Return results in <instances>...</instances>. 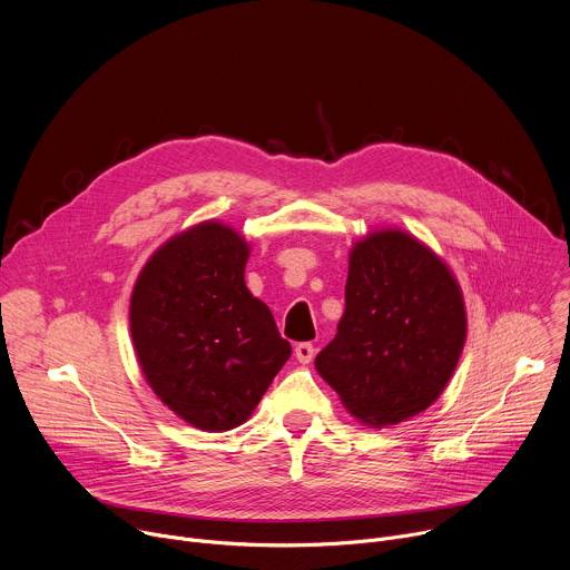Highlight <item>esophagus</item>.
<instances>
[{"instance_id": "esophagus-1", "label": "esophagus", "mask_w": 570, "mask_h": 570, "mask_svg": "<svg viewBox=\"0 0 570 570\" xmlns=\"http://www.w3.org/2000/svg\"><path fill=\"white\" fill-rule=\"evenodd\" d=\"M295 356H297L299 363H311L313 356H315V347H313L311 343H299V345L295 347Z\"/></svg>"}]
</instances>
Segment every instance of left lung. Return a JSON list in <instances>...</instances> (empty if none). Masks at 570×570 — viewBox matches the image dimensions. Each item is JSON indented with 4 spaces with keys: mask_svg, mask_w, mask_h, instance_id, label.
<instances>
[{
    "mask_svg": "<svg viewBox=\"0 0 570 570\" xmlns=\"http://www.w3.org/2000/svg\"><path fill=\"white\" fill-rule=\"evenodd\" d=\"M466 336L462 293L411 234L374 232L350 255L345 313L315 370L374 429L409 420L446 387Z\"/></svg>",
    "mask_w": 570,
    "mask_h": 570,
    "instance_id": "obj_1",
    "label": "left lung"
}]
</instances>
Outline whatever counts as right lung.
Returning a JSON list of instances; mask_svg holds the SVG:
<instances>
[{
  "label": "right lung",
  "instance_id": "obj_1",
  "mask_svg": "<svg viewBox=\"0 0 570 570\" xmlns=\"http://www.w3.org/2000/svg\"><path fill=\"white\" fill-rule=\"evenodd\" d=\"M250 248L200 223L161 246L130 299V334L148 385L200 431L246 422L291 356L271 308L243 279Z\"/></svg>",
  "mask_w": 570,
  "mask_h": 570
}]
</instances>
